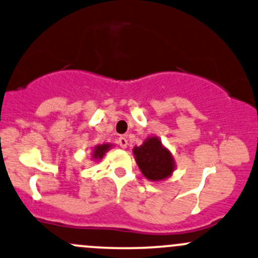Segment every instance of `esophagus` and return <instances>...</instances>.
I'll return each mask as SVG.
<instances>
[{"label": "esophagus", "mask_w": 258, "mask_h": 258, "mask_svg": "<svg viewBox=\"0 0 258 258\" xmlns=\"http://www.w3.org/2000/svg\"><path fill=\"white\" fill-rule=\"evenodd\" d=\"M117 143H119V146L122 148V149H126L127 146H128V141H127V138L125 137H120L119 141H117Z\"/></svg>", "instance_id": "1"}]
</instances>
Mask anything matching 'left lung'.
<instances>
[{"label":"left lung","instance_id":"8db88e82","mask_svg":"<svg viewBox=\"0 0 258 258\" xmlns=\"http://www.w3.org/2000/svg\"><path fill=\"white\" fill-rule=\"evenodd\" d=\"M132 152L139 170L148 180L161 182L173 174L176 161L172 153L156 136L148 137L142 146L133 148Z\"/></svg>","mask_w":258,"mask_h":258}]
</instances>
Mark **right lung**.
Listing matches in <instances>:
<instances>
[{"label": "right lung", "mask_w": 258, "mask_h": 258, "mask_svg": "<svg viewBox=\"0 0 258 258\" xmlns=\"http://www.w3.org/2000/svg\"><path fill=\"white\" fill-rule=\"evenodd\" d=\"M112 147H114V144L111 143H103L94 146L93 149H92V159H93V161L102 160L103 156L105 155V153L109 152Z\"/></svg>", "instance_id": "obj_1"}]
</instances>
